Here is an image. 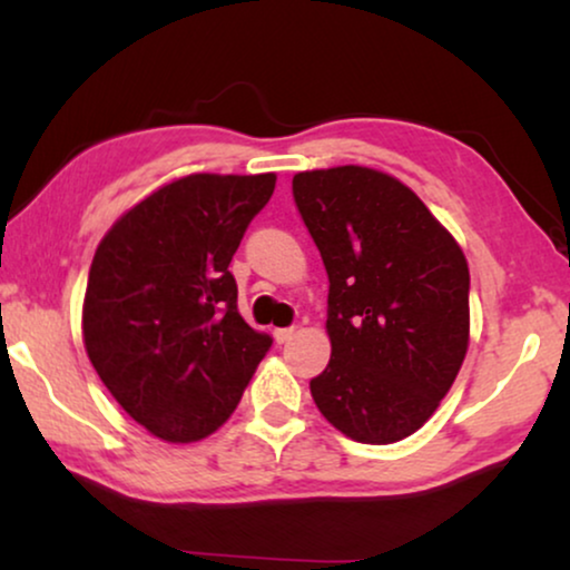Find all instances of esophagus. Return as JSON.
<instances>
[{
	"mask_svg": "<svg viewBox=\"0 0 570 570\" xmlns=\"http://www.w3.org/2000/svg\"><path fill=\"white\" fill-rule=\"evenodd\" d=\"M295 330H298V326H279V330H275V340L279 342V345H283V342L293 337Z\"/></svg>",
	"mask_w": 570,
	"mask_h": 570,
	"instance_id": "1",
	"label": "esophagus"
}]
</instances>
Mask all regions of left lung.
<instances>
[{
	"instance_id": "left-lung-1",
	"label": "left lung",
	"mask_w": 570,
	"mask_h": 570,
	"mask_svg": "<svg viewBox=\"0 0 570 570\" xmlns=\"http://www.w3.org/2000/svg\"><path fill=\"white\" fill-rule=\"evenodd\" d=\"M330 277V365L311 396L361 443L407 439L454 384L470 340L462 248L415 191L373 168L293 176Z\"/></svg>"
}]
</instances>
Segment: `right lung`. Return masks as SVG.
I'll use <instances>...</instances> for the list:
<instances>
[{
    "label": "right lung",
    "mask_w": 570,
    "mask_h": 570,
    "mask_svg": "<svg viewBox=\"0 0 570 570\" xmlns=\"http://www.w3.org/2000/svg\"><path fill=\"white\" fill-rule=\"evenodd\" d=\"M275 174H194L131 207L90 264L82 334L114 400L153 435L215 433L272 347L238 314L228 264Z\"/></svg>",
    "instance_id": "right-lung-1"
}]
</instances>
